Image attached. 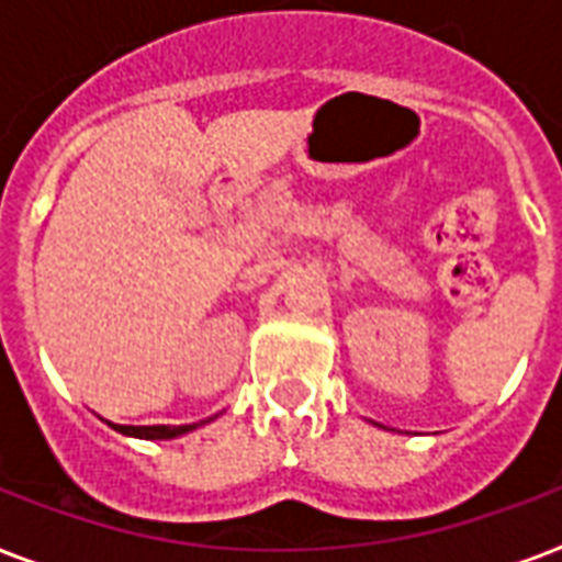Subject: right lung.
Listing matches in <instances>:
<instances>
[{
  "label": "right lung",
  "instance_id": "1",
  "mask_svg": "<svg viewBox=\"0 0 562 562\" xmlns=\"http://www.w3.org/2000/svg\"><path fill=\"white\" fill-rule=\"evenodd\" d=\"M221 414H224V411H221ZM212 419H218V414H212V417L206 419H198V423H189V426H116V423H110V419H108V426H113L116 431L131 437H145V440H169V437H180V435H187V431H192V428L206 426V423H212Z\"/></svg>",
  "mask_w": 562,
  "mask_h": 562
}]
</instances>
